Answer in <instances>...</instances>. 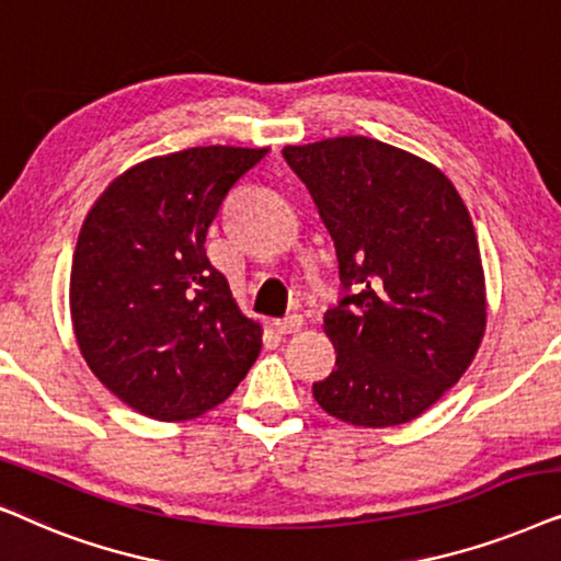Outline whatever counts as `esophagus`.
<instances>
[{"label":"esophagus","mask_w":561,"mask_h":561,"mask_svg":"<svg viewBox=\"0 0 561 561\" xmlns=\"http://www.w3.org/2000/svg\"><path fill=\"white\" fill-rule=\"evenodd\" d=\"M302 325H305V320H302V316H297V312H293V316H287L282 320H276V323H274V328L279 333H297Z\"/></svg>","instance_id":"1"}]
</instances>
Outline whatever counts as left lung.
<instances>
[{
  "label": "left lung",
  "mask_w": 561,
  "mask_h": 561,
  "mask_svg": "<svg viewBox=\"0 0 561 561\" xmlns=\"http://www.w3.org/2000/svg\"><path fill=\"white\" fill-rule=\"evenodd\" d=\"M282 156L316 199L343 285L323 318L335 369L312 394L351 425L413 421L480 348L488 310L472 218L442 171L382 140L328 138Z\"/></svg>",
  "instance_id": "left-lung-1"
}]
</instances>
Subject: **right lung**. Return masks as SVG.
Wrapping results in <instances>:
<instances>
[{
    "instance_id": "right-lung-1",
    "label": "right lung",
    "mask_w": 561,
    "mask_h": 561,
    "mask_svg": "<svg viewBox=\"0 0 561 561\" xmlns=\"http://www.w3.org/2000/svg\"><path fill=\"white\" fill-rule=\"evenodd\" d=\"M268 148L199 146L119 174L89 210L71 266V320L96 379L156 421H186L236 390L261 351L205 238Z\"/></svg>"
}]
</instances>
